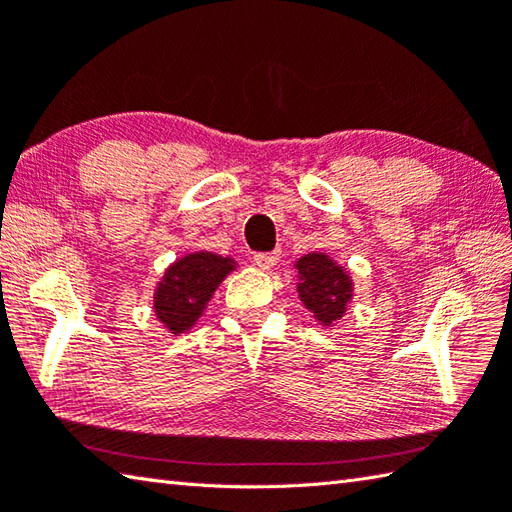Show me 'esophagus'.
Instances as JSON below:
<instances>
[{"label":"esophagus","mask_w":512,"mask_h":512,"mask_svg":"<svg viewBox=\"0 0 512 512\" xmlns=\"http://www.w3.org/2000/svg\"><path fill=\"white\" fill-rule=\"evenodd\" d=\"M253 259H255L257 268L270 270V268H273V266L277 264V259H279V250H275V253H257Z\"/></svg>","instance_id":"obj_1"}]
</instances>
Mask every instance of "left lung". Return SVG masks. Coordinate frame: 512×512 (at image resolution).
I'll list each match as a JSON object with an SVG mask.
<instances>
[{"instance_id": "obj_1", "label": "left lung", "mask_w": 512, "mask_h": 512, "mask_svg": "<svg viewBox=\"0 0 512 512\" xmlns=\"http://www.w3.org/2000/svg\"><path fill=\"white\" fill-rule=\"evenodd\" d=\"M297 293L319 324L333 326L353 302V277L326 253H308L295 262Z\"/></svg>"}]
</instances>
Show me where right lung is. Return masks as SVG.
<instances>
[{"instance_id":"right-lung-1","label":"right lung","mask_w":512,"mask_h":512,"mask_svg":"<svg viewBox=\"0 0 512 512\" xmlns=\"http://www.w3.org/2000/svg\"><path fill=\"white\" fill-rule=\"evenodd\" d=\"M237 262L208 250H197L179 257L164 270L153 295L155 317L168 333L182 335L204 315L206 304L217 286L233 273Z\"/></svg>"}]
</instances>
